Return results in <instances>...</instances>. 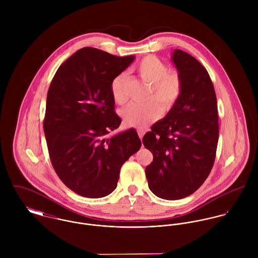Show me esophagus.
<instances>
[{"mask_svg":"<svg viewBox=\"0 0 258 258\" xmlns=\"http://www.w3.org/2000/svg\"><path fill=\"white\" fill-rule=\"evenodd\" d=\"M137 132H138V135H139L140 139L142 140V138H143V136H144V134H145V131L142 130V129H137Z\"/></svg>","mask_w":258,"mask_h":258,"instance_id":"1","label":"esophagus"}]
</instances>
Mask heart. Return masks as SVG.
Segmentation results:
<instances>
[{
	"label": "heart",
	"mask_w": 258,
	"mask_h": 258,
	"mask_svg": "<svg viewBox=\"0 0 258 258\" xmlns=\"http://www.w3.org/2000/svg\"><path fill=\"white\" fill-rule=\"evenodd\" d=\"M135 71L150 85L147 98L151 99L144 103L129 104L121 111V117L127 126L143 128L160 118L161 106L164 110L170 111L177 104L183 92V79L177 70L168 69L167 64L155 55H147L139 60ZM126 81L124 74L116 75L111 81V96L119 105L125 104L128 100Z\"/></svg>",
	"instance_id": "b5f03b06"
}]
</instances>
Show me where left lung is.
<instances>
[{
  "instance_id": "8db88e82",
  "label": "left lung",
  "mask_w": 258,
  "mask_h": 258,
  "mask_svg": "<svg viewBox=\"0 0 258 258\" xmlns=\"http://www.w3.org/2000/svg\"><path fill=\"white\" fill-rule=\"evenodd\" d=\"M172 59L183 79L182 95L143 137L153 154L145 170L148 185L164 200L184 199L204 184L219 141L217 96L209 73L181 49H175Z\"/></svg>"
}]
</instances>
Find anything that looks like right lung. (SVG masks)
<instances>
[{"label": "right lung", "mask_w": 258, "mask_h": 258, "mask_svg": "<svg viewBox=\"0 0 258 258\" xmlns=\"http://www.w3.org/2000/svg\"><path fill=\"white\" fill-rule=\"evenodd\" d=\"M133 60L134 55L83 47L58 68L49 85L43 119L49 159L61 182L79 196H108L122 165L141 147L133 128L110 134L121 123L111 81Z\"/></svg>", "instance_id": "add662e5"}]
</instances>
